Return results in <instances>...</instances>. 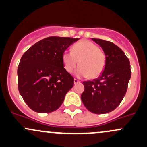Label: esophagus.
Returning <instances> with one entry per match:
<instances>
[{
  "label": "esophagus",
  "mask_w": 147,
  "mask_h": 147,
  "mask_svg": "<svg viewBox=\"0 0 147 147\" xmlns=\"http://www.w3.org/2000/svg\"><path fill=\"white\" fill-rule=\"evenodd\" d=\"M80 82L79 80H77V79H75L74 80V83H75V84H78V83H80Z\"/></svg>",
  "instance_id": "esophagus-1"
}]
</instances>
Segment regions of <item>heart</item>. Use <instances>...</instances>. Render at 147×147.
I'll use <instances>...</instances> for the list:
<instances>
[{"label":"heart","instance_id":"b5f03b06","mask_svg":"<svg viewBox=\"0 0 147 147\" xmlns=\"http://www.w3.org/2000/svg\"><path fill=\"white\" fill-rule=\"evenodd\" d=\"M65 70L72 72L77 65L80 66L77 69L79 77L89 75L90 78H97L105 69L106 58L104 52L98 45L88 40H82L72 46V52L65 51L62 55Z\"/></svg>","mask_w":147,"mask_h":147}]
</instances>
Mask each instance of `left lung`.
<instances>
[{
	"label": "left lung",
	"instance_id": "left-lung-1",
	"mask_svg": "<svg viewBox=\"0 0 147 147\" xmlns=\"http://www.w3.org/2000/svg\"><path fill=\"white\" fill-rule=\"evenodd\" d=\"M92 39L103 49L106 64L98 78L82 82L84 91L81 100L90 112L101 115L113 111L122 101L131 78V68L128 57L118 46L109 41Z\"/></svg>",
	"mask_w": 147,
	"mask_h": 147
}]
</instances>
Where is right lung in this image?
<instances>
[{
	"mask_svg": "<svg viewBox=\"0 0 147 147\" xmlns=\"http://www.w3.org/2000/svg\"><path fill=\"white\" fill-rule=\"evenodd\" d=\"M79 38L52 36L31 46L18 67V90L32 110L50 113L63 104L74 78L64 68L62 55Z\"/></svg>",
	"mask_w": 147,
	"mask_h": 147,
	"instance_id": "right-lung-1",
	"label": "right lung"
}]
</instances>
